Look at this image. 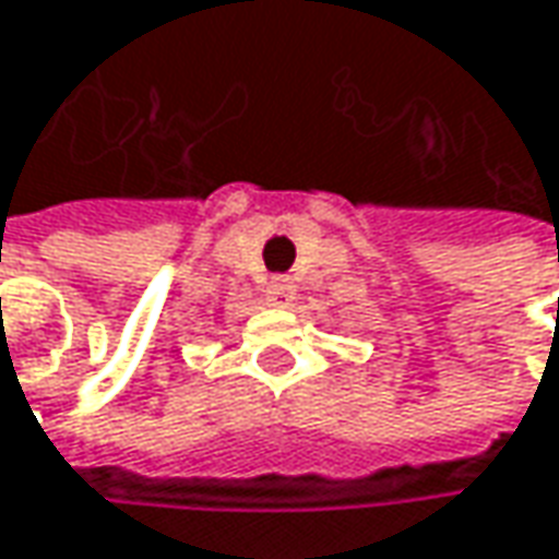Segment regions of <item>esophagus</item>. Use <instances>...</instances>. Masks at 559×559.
Segmentation results:
<instances>
[{
  "label": "esophagus",
  "mask_w": 559,
  "mask_h": 559,
  "mask_svg": "<svg viewBox=\"0 0 559 559\" xmlns=\"http://www.w3.org/2000/svg\"><path fill=\"white\" fill-rule=\"evenodd\" d=\"M265 300H269V306H278V309H287V306L297 300V290H294V281L290 278H272V284H269V290H265Z\"/></svg>",
  "instance_id": "1"
}]
</instances>
